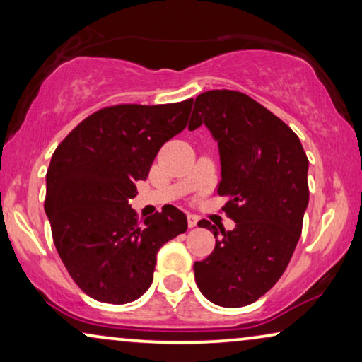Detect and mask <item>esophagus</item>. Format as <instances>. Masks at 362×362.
<instances>
[{
	"mask_svg": "<svg viewBox=\"0 0 362 362\" xmlns=\"http://www.w3.org/2000/svg\"><path fill=\"white\" fill-rule=\"evenodd\" d=\"M197 221H199V217H197L196 214H187V226H189L191 229L197 226Z\"/></svg>",
	"mask_w": 362,
	"mask_h": 362,
	"instance_id": "34e87169",
	"label": "esophagus"
}]
</instances>
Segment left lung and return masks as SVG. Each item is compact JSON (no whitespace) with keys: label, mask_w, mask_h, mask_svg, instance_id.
Segmentation results:
<instances>
[{"label":"left lung","mask_w":362,"mask_h":362,"mask_svg":"<svg viewBox=\"0 0 362 362\" xmlns=\"http://www.w3.org/2000/svg\"><path fill=\"white\" fill-rule=\"evenodd\" d=\"M202 123L217 140L221 181L217 194L234 230H212L216 247L194 264L197 288L212 303L239 308L274 286L288 265L308 206V158L296 133L264 105L239 90L196 97L189 130Z\"/></svg>","instance_id":"1"}]
</instances>
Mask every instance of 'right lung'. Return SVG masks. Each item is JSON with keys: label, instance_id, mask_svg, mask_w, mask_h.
Returning <instances> with one entry per match:
<instances>
[{"label": "right lung", "instance_id": "add662e5", "mask_svg": "<svg viewBox=\"0 0 362 362\" xmlns=\"http://www.w3.org/2000/svg\"><path fill=\"white\" fill-rule=\"evenodd\" d=\"M192 102L103 107L54 151L44 209L69 275L93 300L140 298L153 281L158 250L186 232V216L175 206L138 219L128 199L160 148L186 128Z\"/></svg>", "mask_w": 362, "mask_h": 362}]
</instances>
